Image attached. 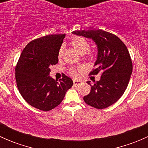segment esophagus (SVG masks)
<instances>
[{
    "mask_svg": "<svg viewBox=\"0 0 148 148\" xmlns=\"http://www.w3.org/2000/svg\"><path fill=\"white\" fill-rule=\"evenodd\" d=\"M81 83H82L81 81H78V80H74V84L75 85V86H78V85L80 84Z\"/></svg>",
    "mask_w": 148,
    "mask_h": 148,
    "instance_id": "obj_1",
    "label": "esophagus"
}]
</instances>
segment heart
<instances>
[{
	"label": "heart",
	"mask_w": 148,
	"mask_h": 148,
	"mask_svg": "<svg viewBox=\"0 0 148 148\" xmlns=\"http://www.w3.org/2000/svg\"><path fill=\"white\" fill-rule=\"evenodd\" d=\"M71 44L80 54H84V53H87L90 49V42L86 38L82 36H77L73 38L71 41ZM63 53L64 46H62L58 51V58L59 59H62L63 56ZM89 54L90 53H89ZM83 69L84 68L82 66L71 67L69 71V73L71 77L77 78L79 76V74L83 71Z\"/></svg>",
	"instance_id": "heart-1"
}]
</instances>
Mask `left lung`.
<instances>
[{"label":"left lung","instance_id":"8db88e82","mask_svg":"<svg viewBox=\"0 0 148 148\" xmlns=\"http://www.w3.org/2000/svg\"><path fill=\"white\" fill-rule=\"evenodd\" d=\"M73 34L92 38L98 46L95 68L89 74L101 72L99 81L91 86L89 95L84 97L88 105L96 109L107 108L122 97L127 86L132 71V63L125 44L114 34L103 30H82Z\"/></svg>","mask_w":148,"mask_h":148}]
</instances>
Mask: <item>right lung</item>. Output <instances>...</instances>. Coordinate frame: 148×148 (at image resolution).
I'll return each mask as SVG.
<instances>
[{
    "mask_svg": "<svg viewBox=\"0 0 148 148\" xmlns=\"http://www.w3.org/2000/svg\"><path fill=\"white\" fill-rule=\"evenodd\" d=\"M65 36L51 34L33 40L24 48L16 64L19 92L30 105L42 111L57 107L73 85L71 79L65 74L59 82L48 76L51 66L57 64L58 51Z\"/></svg>",
    "mask_w": 148,
    "mask_h": 148,
    "instance_id": "add662e5",
    "label": "right lung"
}]
</instances>
